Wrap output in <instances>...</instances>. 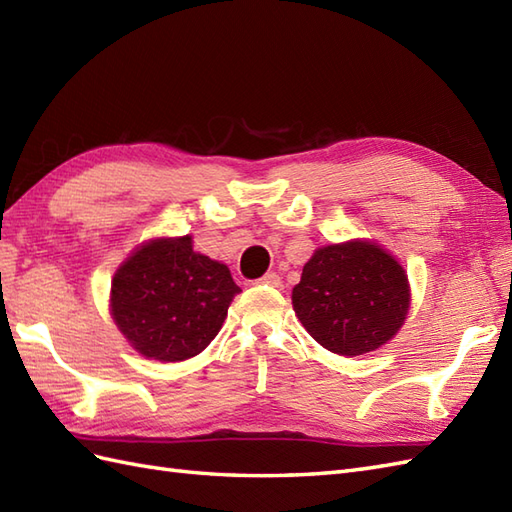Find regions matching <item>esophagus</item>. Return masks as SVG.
<instances>
[{
  "label": "esophagus",
  "instance_id": "34e87169",
  "mask_svg": "<svg viewBox=\"0 0 512 512\" xmlns=\"http://www.w3.org/2000/svg\"><path fill=\"white\" fill-rule=\"evenodd\" d=\"M257 283H261V285H270V287H279L281 285V277L277 272H266L264 277H261Z\"/></svg>",
  "mask_w": 512,
  "mask_h": 512
}]
</instances>
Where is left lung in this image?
<instances>
[{"label":"left lung","instance_id":"obj_1","mask_svg":"<svg viewBox=\"0 0 512 512\" xmlns=\"http://www.w3.org/2000/svg\"><path fill=\"white\" fill-rule=\"evenodd\" d=\"M300 324L320 346L359 357L400 331L411 305L396 257L368 240L318 248L292 290Z\"/></svg>","mask_w":512,"mask_h":512}]
</instances>
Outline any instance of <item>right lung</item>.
Wrapping results in <instances>:
<instances>
[{
  "instance_id": "1",
  "label": "right lung",
  "mask_w": 512,
  "mask_h": 512,
  "mask_svg": "<svg viewBox=\"0 0 512 512\" xmlns=\"http://www.w3.org/2000/svg\"><path fill=\"white\" fill-rule=\"evenodd\" d=\"M240 287L220 261L192 248L190 235L160 238L131 253L112 279L110 309L140 355L186 361L218 335Z\"/></svg>"
}]
</instances>
